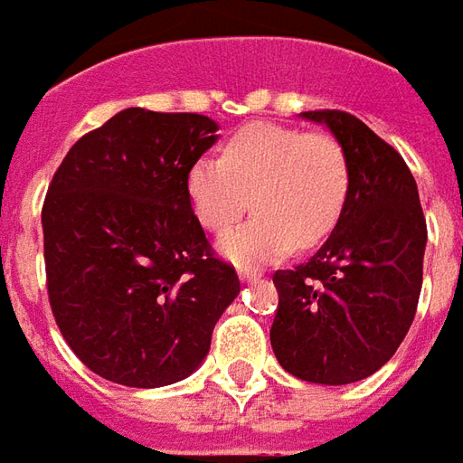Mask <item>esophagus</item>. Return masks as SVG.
Here are the masks:
<instances>
[{
	"instance_id": "1",
	"label": "esophagus",
	"mask_w": 463,
	"mask_h": 463,
	"mask_svg": "<svg viewBox=\"0 0 463 463\" xmlns=\"http://www.w3.org/2000/svg\"><path fill=\"white\" fill-rule=\"evenodd\" d=\"M238 276H241L242 283H253V280H260V270L258 268H250V265H242V268H238Z\"/></svg>"
}]
</instances>
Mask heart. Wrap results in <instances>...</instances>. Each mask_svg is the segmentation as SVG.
<instances>
[{
    "mask_svg": "<svg viewBox=\"0 0 463 463\" xmlns=\"http://www.w3.org/2000/svg\"><path fill=\"white\" fill-rule=\"evenodd\" d=\"M348 160L326 132H303L273 122H250L187 170V198L205 231L231 228L253 198L255 218L218 241L235 265L273 263L296 245L326 241L348 198Z\"/></svg>",
    "mask_w": 463,
    "mask_h": 463,
    "instance_id": "obj_1",
    "label": "heart"
}]
</instances>
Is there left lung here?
<instances>
[{
  "label": "left lung",
  "mask_w": 463,
  "mask_h": 463,
  "mask_svg": "<svg viewBox=\"0 0 463 463\" xmlns=\"http://www.w3.org/2000/svg\"><path fill=\"white\" fill-rule=\"evenodd\" d=\"M326 125L348 160L341 221L308 263L276 270L270 345L296 378L345 386L376 373L411 328L423 280L426 221L409 165L341 109L300 112Z\"/></svg>",
  "instance_id": "left-lung-1"
}]
</instances>
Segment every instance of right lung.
<instances>
[{
	"label": "right lung",
	"instance_id": "add662e5",
	"mask_svg": "<svg viewBox=\"0 0 463 463\" xmlns=\"http://www.w3.org/2000/svg\"><path fill=\"white\" fill-rule=\"evenodd\" d=\"M215 132L205 115L128 108L74 142L52 177L42 208L52 313L77 358L112 383L190 376L241 293L185 187Z\"/></svg>",
	"mask_w": 463,
	"mask_h": 463
}]
</instances>
